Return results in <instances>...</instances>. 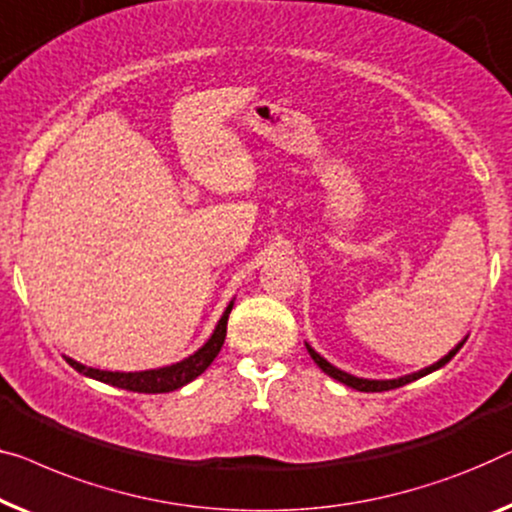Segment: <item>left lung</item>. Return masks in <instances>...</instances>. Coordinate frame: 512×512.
<instances>
[{"instance_id": "obj_1", "label": "left lung", "mask_w": 512, "mask_h": 512, "mask_svg": "<svg viewBox=\"0 0 512 512\" xmlns=\"http://www.w3.org/2000/svg\"><path fill=\"white\" fill-rule=\"evenodd\" d=\"M464 344V342H462ZM462 344H457L453 351H450L446 358H441L439 362H434L432 367H425V369H420V372H416V374H409V376H402V379H392V381H369V379H358V376H351V374H346V372H342V369H337V367H332L328 360H323L321 355H318L314 348H311L309 344H307V351H309V355L311 358H314V362L318 367L323 369L325 374L328 376H332V379L335 381H339V383H344V385H348V388H355V390H360V392H383V390H395V388H399V385H406V383H411V381H416V379H420V376H425V374H432L434 369H439V367H443L446 365V362H450L455 358V353L459 351V348H462Z\"/></svg>"}]
</instances>
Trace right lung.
I'll list each match as a JSON object with an SVG mask.
<instances>
[{
    "mask_svg": "<svg viewBox=\"0 0 512 512\" xmlns=\"http://www.w3.org/2000/svg\"><path fill=\"white\" fill-rule=\"evenodd\" d=\"M231 309H233V302L226 307L224 316H221L217 328H214L212 337L207 339V344L203 348H198L194 355H189L187 360L177 362V365L150 369V372H129L127 374V372H103V369H92V367L80 365V362L71 360V358H66V362H69L76 372L90 376V379L115 385V388H122V390L147 392V395H152V392L177 390V388H182V385H187L189 381H194L196 376H201L205 369L212 365V360L219 355L221 346H224V339H226V323H228V314H231Z\"/></svg>",
    "mask_w": 512,
    "mask_h": 512,
    "instance_id": "obj_1",
    "label": "right lung"
}]
</instances>
